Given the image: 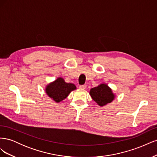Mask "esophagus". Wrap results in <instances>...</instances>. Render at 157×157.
<instances>
[{
    "mask_svg": "<svg viewBox=\"0 0 157 157\" xmlns=\"http://www.w3.org/2000/svg\"><path fill=\"white\" fill-rule=\"evenodd\" d=\"M79 88H80V89L84 90V89H86V85H80V86H79Z\"/></svg>",
    "mask_w": 157,
    "mask_h": 157,
    "instance_id": "esophagus-1",
    "label": "esophagus"
}]
</instances>
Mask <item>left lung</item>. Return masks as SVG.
Returning <instances> with one entry per match:
<instances>
[{"label":"left lung","mask_w":157,"mask_h":157,"mask_svg":"<svg viewBox=\"0 0 157 157\" xmlns=\"http://www.w3.org/2000/svg\"><path fill=\"white\" fill-rule=\"evenodd\" d=\"M90 95L100 107L110 103L115 98V95L113 92L112 89L105 83L100 84L98 86L90 89Z\"/></svg>","instance_id":"left-lung-1"}]
</instances>
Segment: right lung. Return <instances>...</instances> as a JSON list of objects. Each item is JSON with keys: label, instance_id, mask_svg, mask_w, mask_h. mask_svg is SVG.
<instances>
[{"label": "right lung", "instance_id": "add662e5", "mask_svg": "<svg viewBox=\"0 0 157 157\" xmlns=\"http://www.w3.org/2000/svg\"><path fill=\"white\" fill-rule=\"evenodd\" d=\"M76 89L77 87L74 84L67 83L63 78L58 77L54 81L47 85L45 91L46 94L54 101L59 103Z\"/></svg>", "mask_w": 157, "mask_h": 157}]
</instances>
